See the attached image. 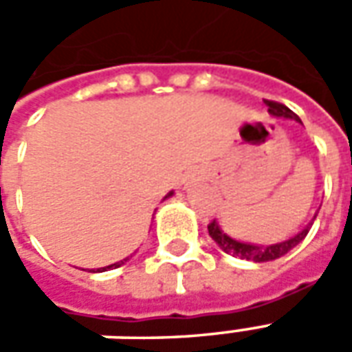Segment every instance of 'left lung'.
Masks as SVG:
<instances>
[{
	"mask_svg": "<svg viewBox=\"0 0 352 352\" xmlns=\"http://www.w3.org/2000/svg\"><path fill=\"white\" fill-rule=\"evenodd\" d=\"M265 105H267V111L272 113L273 116H285V118H294L300 122V118L287 107V105H283V103H277V101H265ZM311 226H307L305 230H302L298 236L290 237L288 241H283V243H275V245H267V247H260V245H251V243H241V241H236V239H232L228 237L221 228H219V224L217 221L209 222L207 224V230H209V236L213 237L214 243L221 247L222 251L226 252V254H232V256H236V258H245V260H252V262H272L275 258H280L283 254H287L290 249H294L296 245L302 241L303 237L307 236V232H309Z\"/></svg>",
	"mask_w": 352,
	"mask_h": 352,
	"instance_id": "1",
	"label": "left lung"
}]
</instances>
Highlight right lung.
<instances>
[{"label": "right lung", "instance_id": "1", "mask_svg": "<svg viewBox=\"0 0 352 352\" xmlns=\"http://www.w3.org/2000/svg\"><path fill=\"white\" fill-rule=\"evenodd\" d=\"M126 260H128V258H126ZM126 260H120V262H116V264L107 265V267H101V270H98V272H107V270H113V267H118V265H122L124 262H126Z\"/></svg>", "mask_w": 352, "mask_h": 352}]
</instances>
